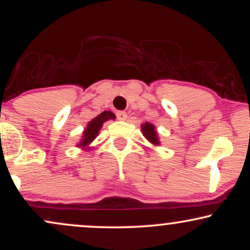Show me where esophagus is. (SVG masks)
<instances>
[{
	"instance_id": "1",
	"label": "esophagus",
	"mask_w": 250,
	"mask_h": 250,
	"mask_svg": "<svg viewBox=\"0 0 250 250\" xmlns=\"http://www.w3.org/2000/svg\"><path fill=\"white\" fill-rule=\"evenodd\" d=\"M116 116L117 120H120V121H125L127 120V113L125 111H117Z\"/></svg>"
}]
</instances>
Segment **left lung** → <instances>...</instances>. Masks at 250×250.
<instances>
[{"mask_svg": "<svg viewBox=\"0 0 250 250\" xmlns=\"http://www.w3.org/2000/svg\"><path fill=\"white\" fill-rule=\"evenodd\" d=\"M141 130L143 136L147 139V141L151 145L155 146V147H159L161 143H160V139H159V133H157L156 127L153 125V123L149 122H145L143 125H141Z\"/></svg>", "mask_w": 250, "mask_h": 250, "instance_id": "8db88e82", "label": "left lung"}]
</instances>
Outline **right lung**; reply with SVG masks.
Returning a JSON list of instances; mask_svg holds the SVG:
<instances>
[{
  "mask_svg": "<svg viewBox=\"0 0 250 250\" xmlns=\"http://www.w3.org/2000/svg\"><path fill=\"white\" fill-rule=\"evenodd\" d=\"M115 119H116L115 114L107 110L103 111V113L100 114V115H97L96 117H94L91 121H89L87 127H85L84 130H83L81 140H80V142L76 143V147L81 148L82 150L84 151L90 150L91 142H93L97 137L100 130H101L103 123L105 121H109V120H115Z\"/></svg>",
  "mask_w": 250,
  "mask_h": 250,
  "instance_id": "right-lung-1",
  "label": "right lung"
}]
</instances>
